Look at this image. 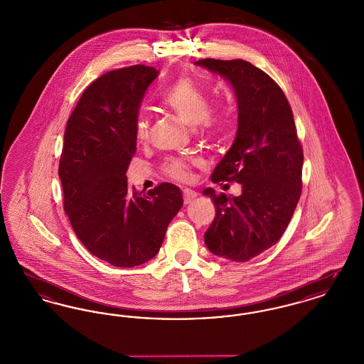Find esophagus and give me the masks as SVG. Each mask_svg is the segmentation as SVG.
Returning a JSON list of instances; mask_svg holds the SVG:
<instances>
[{"label": "esophagus", "instance_id": "34e87169", "mask_svg": "<svg viewBox=\"0 0 364 364\" xmlns=\"http://www.w3.org/2000/svg\"><path fill=\"white\" fill-rule=\"evenodd\" d=\"M183 195H184V203L186 205H190L191 202L198 196L195 191L190 190V188H186L183 191Z\"/></svg>", "mask_w": 364, "mask_h": 364}]
</instances>
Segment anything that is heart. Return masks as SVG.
<instances>
[{
  "mask_svg": "<svg viewBox=\"0 0 364 364\" xmlns=\"http://www.w3.org/2000/svg\"><path fill=\"white\" fill-rule=\"evenodd\" d=\"M162 102L192 128L200 125L208 134H215L225 128L228 117L224 112L210 110L208 95L190 77H181L168 87L162 94ZM150 122L147 114L140 110L135 122V135L138 140L149 138ZM165 172L176 180H188L191 162L186 159H169L164 165Z\"/></svg>",
  "mask_w": 364,
  "mask_h": 364,
  "instance_id": "b5f03b06",
  "label": "heart"
}]
</instances>
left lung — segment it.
Segmentation results:
<instances>
[{
  "label": "left lung",
  "mask_w": 364,
  "mask_h": 364,
  "mask_svg": "<svg viewBox=\"0 0 364 364\" xmlns=\"http://www.w3.org/2000/svg\"><path fill=\"white\" fill-rule=\"evenodd\" d=\"M195 65L224 77L237 104L236 138L211 181H236L242 195L203 190L215 206L205 242L220 258L247 262L279 240L301 193L303 150L292 109L277 83L248 61L205 58Z\"/></svg>",
  "instance_id": "1"
}]
</instances>
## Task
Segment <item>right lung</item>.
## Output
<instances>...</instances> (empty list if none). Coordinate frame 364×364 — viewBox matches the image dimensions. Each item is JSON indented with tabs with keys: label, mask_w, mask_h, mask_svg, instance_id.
I'll return each mask as SVG.
<instances>
[{
	"label": "right lung",
	"mask_w": 364,
	"mask_h": 364,
	"mask_svg": "<svg viewBox=\"0 0 364 364\" xmlns=\"http://www.w3.org/2000/svg\"><path fill=\"white\" fill-rule=\"evenodd\" d=\"M158 73L144 65L105 73L85 90L65 128L58 168L64 210L87 250L116 267L153 259L184 202L171 183L144 195L127 184L136 116Z\"/></svg>",
	"instance_id": "1"
}]
</instances>
